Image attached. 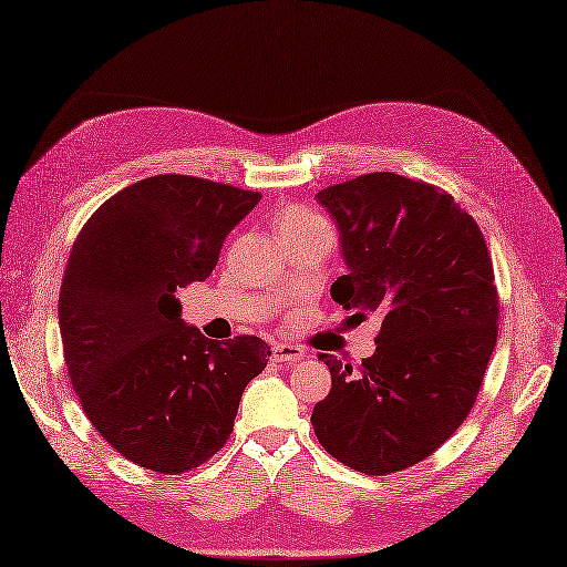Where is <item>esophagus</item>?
I'll use <instances>...</instances> for the list:
<instances>
[{"label": "esophagus", "mask_w": 567, "mask_h": 567, "mask_svg": "<svg viewBox=\"0 0 567 567\" xmlns=\"http://www.w3.org/2000/svg\"><path fill=\"white\" fill-rule=\"evenodd\" d=\"M272 360H275V363H302L305 348H299L295 343H275L272 346Z\"/></svg>", "instance_id": "esophagus-1"}]
</instances>
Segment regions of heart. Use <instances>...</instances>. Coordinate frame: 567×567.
I'll return each mask as SVG.
<instances>
[{
	"label": "heart",
	"instance_id": "1",
	"mask_svg": "<svg viewBox=\"0 0 567 567\" xmlns=\"http://www.w3.org/2000/svg\"><path fill=\"white\" fill-rule=\"evenodd\" d=\"M275 224H277V234H280V238H287V236L307 234V231H311V228H319L327 221H323L321 216H317L315 212L299 207V204H285V207L277 212Z\"/></svg>",
	"mask_w": 567,
	"mask_h": 567
}]
</instances>
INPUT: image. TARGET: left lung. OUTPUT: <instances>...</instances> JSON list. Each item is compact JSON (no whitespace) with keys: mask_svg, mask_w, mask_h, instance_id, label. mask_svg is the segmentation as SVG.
<instances>
[{"mask_svg":"<svg viewBox=\"0 0 567 567\" xmlns=\"http://www.w3.org/2000/svg\"><path fill=\"white\" fill-rule=\"evenodd\" d=\"M348 272L331 285L351 319L380 311L360 370L329 353L331 392L311 426L323 451L365 475L424 461L473 409L497 343L499 297L473 216L433 185L370 173L321 189Z\"/></svg>","mask_w":567,"mask_h":567,"instance_id":"obj_1","label":"left lung"}]
</instances>
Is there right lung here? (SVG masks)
<instances>
[{
    "mask_svg": "<svg viewBox=\"0 0 567 567\" xmlns=\"http://www.w3.org/2000/svg\"><path fill=\"white\" fill-rule=\"evenodd\" d=\"M260 192L155 175L106 199L72 244L58 321L72 390L102 439L179 475L224 449L240 394L268 365L258 336L204 339L175 292L207 280Z\"/></svg>",
    "mask_w": 567,
    "mask_h": 567,
    "instance_id": "right-lung-1",
    "label": "right lung"
}]
</instances>
